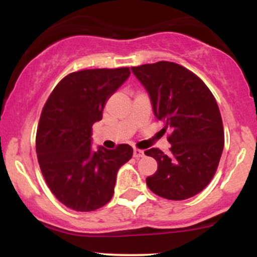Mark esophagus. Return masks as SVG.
Returning a JSON list of instances; mask_svg holds the SVG:
<instances>
[{"mask_svg": "<svg viewBox=\"0 0 257 257\" xmlns=\"http://www.w3.org/2000/svg\"><path fill=\"white\" fill-rule=\"evenodd\" d=\"M133 156H134V158H141L144 157V151H141V150H138V149H134V151H133Z\"/></svg>", "mask_w": 257, "mask_h": 257, "instance_id": "esophagus-1", "label": "esophagus"}]
</instances>
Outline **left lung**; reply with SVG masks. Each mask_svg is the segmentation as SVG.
<instances>
[{"label":"left lung","instance_id":"1","mask_svg":"<svg viewBox=\"0 0 257 257\" xmlns=\"http://www.w3.org/2000/svg\"><path fill=\"white\" fill-rule=\"evenodd\" d=\"M132 71L149 93L156 118L172 132L168 155L155 147L145 151L158 164L146 184L163 198H191L211 181L222 155L225 135L216 100L202 79L179 64L158 61Z\"/></svg>","mask_w":257,"mask_h":257}]
</instances>
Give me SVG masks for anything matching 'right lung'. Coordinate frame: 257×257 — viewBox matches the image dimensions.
Listing matches in <instances>:
<instances>
[{"mask_svg":"<svg viewBox=\"0 0 257 257\" xmlns=\"http://www.w3.org/2000/svg\"><path fill=\"white\" fill-rule=\"evenodd\" d=\"M129 76L128 67L72 72L44 105L36 135L38 163L52 193L72 210L91 211L110 202L117 173L132 158L126 144L116 150L91 146V126Z\"/></svg>","mask_w":257,"mask_h":257,"instance_id":"obj_1","label":"right lung"}]
</instances>
